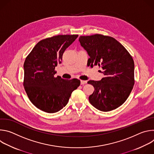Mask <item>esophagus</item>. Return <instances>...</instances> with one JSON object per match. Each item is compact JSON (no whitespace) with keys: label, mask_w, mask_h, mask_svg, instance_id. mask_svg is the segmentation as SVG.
Masks as SVG:
<instances>
[{"label":"esophagus","mask_w":154,"mask_h":154,"mask_svg":"<svg viewBox=\"0 0 154 154\" xmlns=\"http://www.w3.org/2000/svg\"><path fill=\"white\" fill-rule=\"evenodd\" d=\"M87 83V81H86V80H80V83H81V85H85V84H86Z\"/></svg>","instance_id":"obj_1"}]
</instances>
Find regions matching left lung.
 Here are the masks:
<instances>
[{"instance_id": "1", "label": "left lung", "mask_w": 154, "mask_h": 154, "mask_svg": "<svg viewBox=\"0 0 154 154\" xmlns=\"http://www.w3.org/2000/svg\"><path fill=\"white\" fill-rule=\"evenodd\" d=\"M80 45L90 58L88 66L98 65L104 77L100 81L90 80L94 88L90 102L102 112H109L122 105L134 85V61L125 48L115 38L96 34L81 36Z\"/></svg>"}]
</instances>
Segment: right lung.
Segmentation results:
<instances>
[{"label": "right lung", "instance_id": "obj_1", "mask_svg": "<svg viewBox=\"0 0 154 154\" xmlns=\"http://www.w3.org/2000/svg\"><path fill=\"white\" fill-rule=\"evenodd\" d=\"M78 35H57L38 42L24 64V86L31 102L41 110L56 113L68 103L72 91L80 85L77 79L54 77L55 66Z\"/></svg>", "mask_w": 154, "mask_h": 154}]
</instances>
